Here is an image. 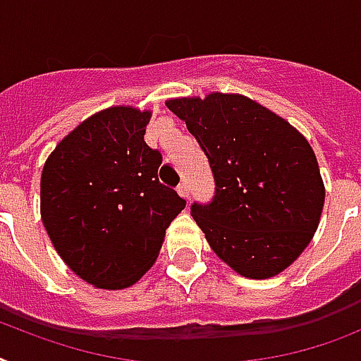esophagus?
<instances>
[{
  "mask_svg": "<svg viewBox=\"0 0 361 361\" xmlns=\"http://www.w3.org/2000/svg\"><path fill=\"white\" fill-rule=\"evenodd\" d=\"M177 192H178V195H180V197H184L186 201H190V186H188L186 180H183V183L178 184Z\"/></svg>",
  "mask_w": 361,
  "mask_h": 361,
  "instance_id": "1",
  "label": "esophagus"
}]
</instances>
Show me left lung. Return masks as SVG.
Masks as SVG:
<instances>
[{
  "instance_id": "obj_1",
  "label": "left lung",
  "mask_w": 361,
  "mask_h": 361,
  "mask_svg": "<svg viewBox=\"0 0 361 361\" xmlns=\"http://www.w3.org/2000/svg\"><path fill=\"white\" fill-rule=\"evenodd\" d=\"M207 154L216 193L192 204L212 251L247 279L291 266L319 225L324 184L308 140L240 94L166 101Z\"/></svg>"
}]
</instances>
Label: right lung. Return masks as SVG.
Masks as SVG:
<instances>
[{
	"mask_svg": "<svg viewBox=\"0 0 361 361\" xmlns=\"http://www.w3.org/2000/svg\"><path fill=\"white\" fill-rule=\"evenodd\" d=\"M149 110L110 106L61 140L40 178V214L77 276L123 290L144 276L186 201L159 180L162 154L144 142Z\"/></svg>",
	"mask_w": 361,
	"mask_h": 361,
	"instance_id": "1",
	"label": "right lung"
}]
</instances>
